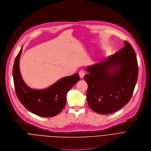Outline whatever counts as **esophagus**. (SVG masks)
<instances>
[{"mask_svg":"<svg viewBox=\"0 0 151 151\" xmlns=\"http://www.w3.org/2000/svg\"><path fill=\"white\" fill-rule=\"evenodd\" d=\"M79 76H80V77L81 78H83L84 77V75H85V73H84V71H82V70H81V71H79Z\"/></svg>","mask_w":151,"mask_h":151,"instance_id":"34e87169","label":"esophagus"}]
</instances>
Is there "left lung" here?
Here are the masks:
<instances>
[{
	"label": "left lung",
	"mask_w": 151,
	"mask_h": 151,
	"mask_svg": "<svg viewBox=\"0 0 151 151\" xmlns=\"http://www.w3.org/2000/svg\"><path fill=\"white\" fill-rule=\"evenodd\" d=\"M124 47L99 63L86 67L89 107L100 114L121 109L130 100L138 76L136 53L124 41Z\"/></svg>",
	"instance_id": "1"
}]
</instances>
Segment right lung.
<instances>
[{
	"instance_id": "obj_1",
	"label": "right lung",
	"mask_w": 151,
	"mask_h": 151,
	"mask_svg": "<svg viewBox=\"0 0 151 151\" xmlns=\"http://www.w3.org/2000/svg\"><path fill=\"white\" fill-rule=\"evenodd\" d=\"M22 47L15 59L13 78L17 96L28 111L43 117L58 115L64 109L67 95L70 88L78 81V73L64 77L44 89H34L28 87L23 80L19 70V59Z\"/></svg>"
}]
</instances>
